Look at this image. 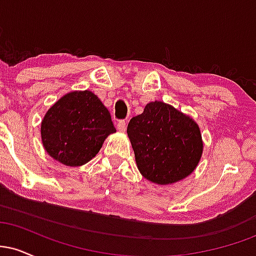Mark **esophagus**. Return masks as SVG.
I'll list each match as a JSON object with an SVG mask.
<instances>
[{
  "mask_svg": "<svg viewBox=\"0 0 256 256\" xmlns=\"http://www.w3.org/2000/svg\"><path fill=\"white\" fill-rule=\"evenodd\" d=\"M118 130L120 131V132H125L126 131V122L125 120H119L118 122Z\"/></svg>",
  "mask_w": 256,
  "mask_h": 256,
  "instance_id": "34e87169",
  "label": "esophagus"
}]
</instances>
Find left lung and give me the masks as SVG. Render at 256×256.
<instances>
[{"label":"left lung","mask_w":256,"mask_h":256,"mask_svg":"<svg viewBox=\"0 0 256 256\" xmlns=\"http://www.w3.org/2000/svg\"><path fill=\"white\" fill-rule=\"evenodd\" d=\"M140 174L155 184L177 183L192 174L204 150L198 125L171 104L154 101L128 125Z\"/></svg>","instance_id":"1"}]
</instances>
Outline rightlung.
I'll use <instances>...</instances> for the list:
<instances>
[{"mask_svg":"<svg viewBox=\"0 0 256 256\" xmlns=\"http://www.w3.org/2000/svg\"><path fill=\"white\" fill-rule=\"evenodd\" d=\"M110 114L89 90L66 94L49 108L40 125L44 149L66 166H82L116 132Z\"/></svg>","mask_w":256,"mask_h":256,"instance_id":"right-lung-1","label":"right lung"}]
</instances>
